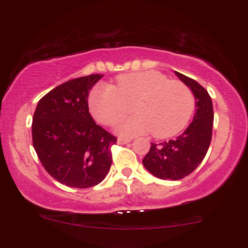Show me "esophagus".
Segmentation results:
<instances>
[{"label":"esophagus","mask_w":248,"mask_h":248,"mask_svg":"<svg viewBox=\"0 0 248 248\" xmlns=\"http://www.w3.org/2000/svg\"><path fill=\"white\" fill-rule=\"evenodd\" d=\"M132 140H130V139H123V138H118L117 139V143L118 144H127L130 143Z\"/></svg>","instance_id":"obj_1"}]
</instances>
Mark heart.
Segmentation results:
<instances>
[{
    "label": "heart",
    "instance_id": "heart-1",
    "mask_svg": "<svg viewBox=\"0 0 248 248\" xmlns=\"http://www.w3.org/2000/svg\"><path fill=\"white\" fill-rule=\"evenodd\" d=\"M117 132L123 137H137L151 131L155 138L177 134L186 126L194 110L192 91L184 83L167 80L155 71L127 73L116 79L114 87H97L90 94V113L104 125H114L125 115Z\"/></svg>",
    "mask_w": 248,
    "mask_h": 248
}]
</instances>
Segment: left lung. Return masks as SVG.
I'll return each mask as SVG.
<instances>
[{
	"instance_id": "8db88e82",
	"label": "left lung",
	"mask_w": 248,
	"mask_h": 248,
	"mask_svg": "<svg viewBox=\"0 0 248 248\" xmlns=\"http://www.w3.org/2000/svg\"><path fill=\"white\" fill-rule=\"evenodd\" d=\"M174 73L194 94V117L188 127L174 140L151 143L142 160L149 172L168 181L186 177L201 164L211 143L213 126V106L208 91L191 78L176 71Z\"/></svg>"
}]
</instances>
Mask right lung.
Masks as SVG:
<instances>
[{"label":"right lung","mask_w":248,"mask_h":248,"mask_svg":"<svg viewBox=\"0 0 248 248\" xmlns=\"http://www.w3.org/2000/svg\"><path fill=\"white\" fill-rule=\"evenodd\" d=\"M103 76L77 78L46 93L32 118V144L54 179L87 188L106 177L116 138L96 124L88 107L89 90Z\"/></svg>","instance_id":"add662e5"}]
</instances>
